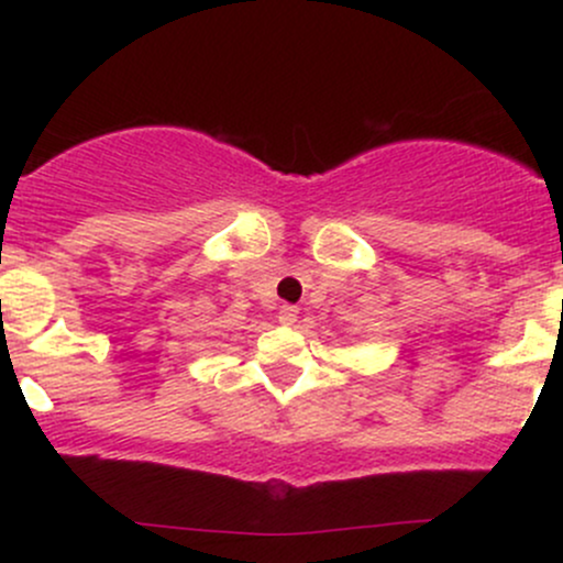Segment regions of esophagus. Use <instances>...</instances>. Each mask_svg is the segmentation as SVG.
Listing matches in <instances>:
<instances>
[{
  "instance_id": "esophagus-1",
  "label": "esophagus",
  "mask_w": 563,
  "mask_h": 563,
  "mask_svg": "<svg viewBox=\"0 0 563 563\" xmlns=\"http://www.w3.org/2000/svg\"><path fill=\"white\" fill-rule=\"evenodd\" d=\"M296 318H299V307L283 303V307L277 309V322H280V325H294Z\"/></svg>"
}]
</instances>
